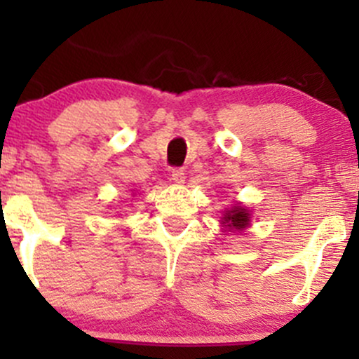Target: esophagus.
I'll use <instances>...</instances> for the list:
<instances>
[{"mask_svg": "<svg viewBox=\"0 0 359 359\" xmlns=\"http://www.w3.org/2000/svg\"><path fill=\"white\" fill-rule=\"evenodd\" d=\"M170 177H172V180H174V184H182L185 180V170H184V168L177 167V168H174V170H172Z\"/></svg>", "mask_w": 359, "mask_h": 359, "instance_id": "34e87169", "label": "esophagus"}]
</instances>
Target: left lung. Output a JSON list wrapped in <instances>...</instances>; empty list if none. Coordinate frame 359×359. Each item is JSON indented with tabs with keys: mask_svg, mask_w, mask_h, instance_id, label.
I'll use <instances>...</instances> for the list:
<instances>
[{
	"mask_svg": "<svg viewBox=\"0 0 359 359\" xmlns=\"http://www.w3.org/2000/svg\"><path fill=\"white\" fill-rule=\"evenodd\" d=\"M221 219H222V224L228 226V228L243 229L248 226L250 214L245 208H241V205H234L231 211H226V214L221 217Z\"/></svg>",
	"mask_w": 359,
	"mask_h": 359,
	"instance_id": "1",
	"label": "left lung"
}]
</instances>
